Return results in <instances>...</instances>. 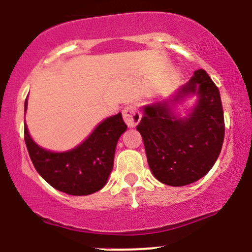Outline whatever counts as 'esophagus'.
I'll return each mask as SVG.
<instances>
[{"mask_svg": "<svg viewBox=\"0 0 252 252\" xmlns=\"http://www.w3.org/2000/svg\"><path fill=\"white\" fill-rule=\"evenodd\" d=\"M123 116H124V120L127 124L128 127H134L137 124L141 121V113H139L138 109L133 105H129L126 106L125 109L123 110Z\"/></svg>", "mask_w": 252, "mask_h": 252, "instance_id": "1", "label": "esophagus"}]
</instances>
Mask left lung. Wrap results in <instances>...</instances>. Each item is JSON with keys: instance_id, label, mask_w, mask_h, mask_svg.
Returning <instances> with one entry per match:
<instances>
[{"instance_id": "1", "label": "left lung", "mask_w": 252, "mask_h": 252, "mask_svg": "<svg viewBox=\"0 0 252 252\" xmlns=\"http://www.w3.org/2000/svg\"><path fill=\"white\" fill-rule=\"evenodd\" d=\"M196 96L185 117L177 105ZM220 94L205 69H197L166 100L143 106L137 131L143 138L147 160L157 180L185 186L200 180L214 165L224 141Z\"/></svg>"}]
</instances>
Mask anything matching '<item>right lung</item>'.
I'll list each match as a JSON object with an SVG mask.
<instances>
[{
  "label": "right lung",
  "mask_w": 252,
  "mask_h": 252,
  "mask_svg": "<svg viewBox=\"0 0 252 252\" xmlns=\"http://www.w3.org/2000/svg\"><path fill=\"white\" fill-rule=\"evenodd\" d=\"M28 100L24 104V111ZM121 113L104 119L74 148L52 152L34 142L24 125V139L36 171L56 190L73 196H87L101 190L114 166L116 144L126 131Z\"/></svg>",
  "instance_id": "right-lung-1"
}]
</instances>
